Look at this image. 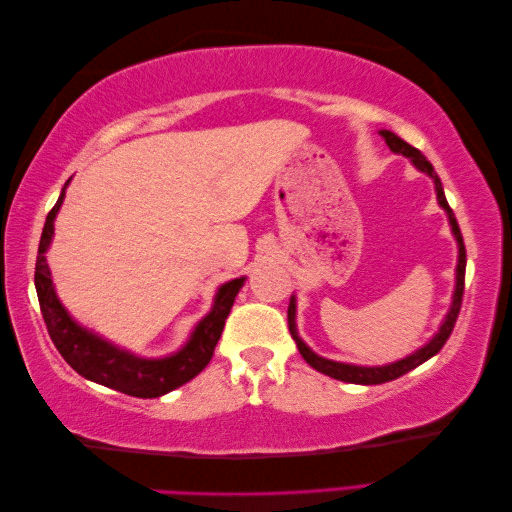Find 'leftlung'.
Instances as JSON below:
<instances>
[{
  "label": "left lung",
  "instance_id": "1",
  "mask_svg": "<svg viewBox=\"0 0 512 512\" xmlns=\"http://www.w3.org/2000/svg\"><path fill=\"white\" fill-rule=\"evenodd\" d=\"M380 136L385 138L387 147L394 151V154H402L411 158L413 165H416L420 171L427 173V176L433 180V184H436V193H438V204L442 206L444 211H447L449 215V222H451V231L455 235V239H458V248H460V255H458V268H455V292H453V303L451 308L447 312V317H444V323L440 325L438 334L433 336V339L420 347L418 352L409 354L407 358H402V361H396V363H389V365H380V367H361V365H347V363H336V361H328V358H323L319 354H314L310 347L303 343L299 339L297 334V323H295V317H297V301L295 297L290 299V306H288V328H290V334L292 339H295L297 347L301 356L306 358V363L310 367L317 369V372L325 374V376H332L336 380H345V383H356V385H380V383H387V380H394V378H400L402 374L411 372V369H416L418 365H422L424 361H429L431 356H436L444 343H447V339L453 332V325L455 321H458V314H460V308H462V295H464V273H466V248H464V239H462V233H460V226H458V220H455V215L451 211V206L447 202V195H444V189H442V182L438 178V173L433 171V165L431 162L424 158L420 154V149L411 147L409 143H405L400 136H396L394 132H387V129H383L380 132Z\"/></svg>",
  "mask_w": 512,
  "mask_h": 512
}]
</instances>
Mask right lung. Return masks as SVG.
<instances>
[{"instance_id":"add662e5","label":"right lung","mask_w":512,"mask_h":512,"mask_svg":"<svg viewBox=\"0 0 512 512\" xmlns=\"http://www.w3.org/2000/svg\"><path fill=\"white\" fill-rule=\"evenodd\" d=\"M65 198V187L59 195L57 204L43 224L37 266H35V288L39 297V308L46 321L50 339L57 347L59 354L65 358L76 374L94 380V383L123 391L127 396L136 398H158L169 394L176 387L189 383L191 378L198 376L202 369L209 365L213 358V350L220 341L228 312L233 308L239 288L244 286V277L228 281L220 286L215 295L213 310L195 325L191 339L180 352L167 358H140L132 352H125L121 347L103 341L101 336L81 328L68 310L61 306L57 292L52 286L50 268L46 262V250L52 242L54 233V217L59 213V206Z\"/></svg>"}]
</instances>
